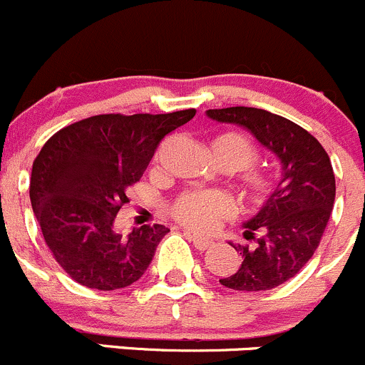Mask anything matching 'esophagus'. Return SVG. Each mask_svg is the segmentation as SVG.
Masks as SVG:
<instances>
[{"mask_svg": "<svg viewBox=\"0 0 365 365\" xmlns=\"http://www.w3.org/2000/svg\"><path fill=\"white\" fill-rule=\"evenodd\" d=\"M184 236H186L187 240L195 245V248H197V250H207V248H211L212 245H215L211 240H207V237L197 236V234H191V232H187V230L184 232Z\"/></svg>", "mask_w": 365, "mask_h": 365, "instance_id": "obj_1", "label": "esophagus"}]
</instances>
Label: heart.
Returning <instances> with one entry per match:
<instances>
[{
    "instance_id": "heart-1",
    "label": "heart",
    "mask_w": 365,
    "mask_h": 365,
    "mask_svg": "<svg viewBox=\"0 0 365 365\" xmlns=\"http://www.w3.org/2000/svg\"><path fill=\"white\" fill-rule=\"evenodd\" d=\"M216 161L236 170V186L248 209L264 207L277 191V179L269 172L255 168L259 150L240 133H222L211 142ZM236 215V204L218 190H186L170 204V216L178 223L197 232H211Z\"/></svg>"
}]
</instances>
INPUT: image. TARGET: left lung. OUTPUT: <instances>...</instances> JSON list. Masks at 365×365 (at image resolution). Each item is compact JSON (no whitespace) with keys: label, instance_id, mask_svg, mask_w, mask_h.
<instances>
[{"label":"left lung","instance_id":"left-lung-1","mask_svg":"<svg viewBox=\"0 0 365 365\" xmlns=\"http://www.w3.org/2000/svg\"><path fill=\"white\" fill-rule=\"evenodd\" d=\"M218 122L248 129L282 161V179L272 200L245 223L243 257L234 275L220 284L234 291H268L293 279L323 237L335 200V175L319 142L294 122L247 106L207 110Z\"/></svg>","mask_w":365,"mask_h":365}]
</instances>
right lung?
Segmentation results:
<instances>
[{
    "mask_svg": "<svg viewBox=\"0 0 365 365\" xmlns=\"http://www.w3.org/2000/svg\"><path fill=\"white\" fill-rule=\"evenodd\" d=\"M195 113L190 108L160 115H93L44 143L31 168V207L53 257L72 280L115 291L145 273L170 229L154 223L122 236L115 230L117 212L161 140Z\"/></svg>",
    "mask_w": 365,
    "mask_h": 365,
    "instance_id": "add662e5",
    "label": "right lung"
}]
</instances>
